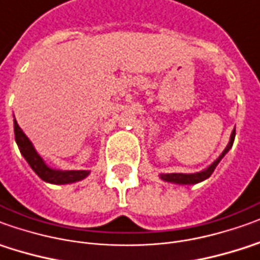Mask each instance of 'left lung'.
Returning <instances> with one entry per match:
<instances>
[{
  "label": "left lung",
  "instance_id": "obj_1",
  "mask_svg": "<svg viewBox=\"0 0 260 260\" xmlns=\"http://www.w3.org/2000/svg\"><path fill=\"white\" fill-rule=\"evenodd\" d=\"M234 140H235V128L232 130L231 133V137H229V143L226 144V147L223 150L221 155L216 158L208 168L202 170L200 173H192V174H182V173H173V174H160V178L162 181L166 182H173V184H178V185H194V184H198V182L204 181L211 177V174L214 173V170L216 168V166L219 164V161L222 160L225 157V154L228 153L229 150L232 148V144H234Z\"/></svg>",
  "mask_w": 260,
  "mask_h": 260
}]
</instances>
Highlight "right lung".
Returning a JSON list of instances; mask_svg holds the SVG:
<instances>
[{
    "label": "right lung",
    "mask_w": 260,
    "mask_h": 260,
    "mask_svg": "<svg viewBox=\"0 0 260 260\" xmlns=\"http://www.w3.org/2000/svg\"><path fill=\"white\" fill-rule=\"evenodd\" d=\"M14 133H15V141H17L18 148L21 154L24 155L26 162L29 164V167L35 171V174L44 180L45 182L49 184H58V185H63V184H72V182H78L85 180L87 175L90 174V171L87 170H56V168L49 167L44 158L38 154V151L34 147L32 141L26 137V134L22 132V128L18 126L17 120L14 119Z\"/></svg>",
    "instance_id": "1"
}]
</instances>
